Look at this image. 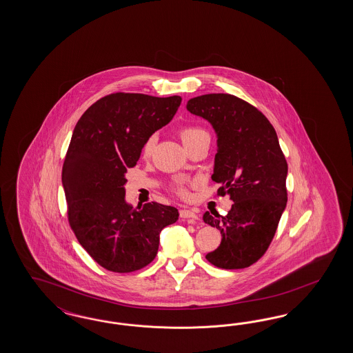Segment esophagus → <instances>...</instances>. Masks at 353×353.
Returning <instances> with one entry per match:
<instances>
[{
  "mask_svg": "<svg viewBox=\"0 0 353 353\" xmlns=\"http://www.w3.org/2000/svg\"><path fill=\"white\" fill-rule=\"evenodd\" d=\"M180 217L183 219V220H186L188 223H192V224H195L199 220L198 214H195L192 210H186V208H183V210L180 211Z\"/></svg>",
  "mask_w": 353,
  "mask_h": 353,
  "instance_id": "1",
  "label": "esophagus"
}]
</instances>
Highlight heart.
Here are the masks:
<instances>
[{"instance_id":"1","label":"heart","mask_w":353,"mask_h":353,"mask_svg":"<svg viewBox=\"0 0 353 353\" xmlns=\"http://www.w3.org/2000/svg\"><path fill=\"white\" fill-rule=\"evenodd\" d=\"M202 134H205V130H203L202 128H198V127H185V128H182L180 130V139H181L185 146L188 143H190L192 139H195L196 137L202 136ZM152 149H154V139H149L145 142V145L142 148L143 157H150L151 152H152ZM177 192H180L181 195L186 194V190H185V188L182 185L177 186Z\"/></svg>"}]
</instances>
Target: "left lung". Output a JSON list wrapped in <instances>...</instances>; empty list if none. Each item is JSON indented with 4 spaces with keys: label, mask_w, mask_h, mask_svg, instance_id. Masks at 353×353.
<instances>
[{
    "label": "left lung",
    "mask_w": 353,
    "mask_h": 353,
    "mask_svg": "<svg viewBox=\"0 0 353 353\" xmlns=\"http://www.w3.org/2000/svg\"><path fill=\"white\" fill-rule=\"evenodd\" d=\"M186 108L217 134L212 180L234 202L226 216L205 212L221 243L205 259L214 267L242 269L265 254L288 203V161L273 125L256 107L224 93L195 97Z\"/></svg>",
    "instance_id": "left-lung-1"
}]
</instances>
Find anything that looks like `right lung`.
<instances>
[{
    "label": "right lung",
    "mask_w": 353,
    "mask_h": 353,
    "mask_svg": "<svg viewBox=\"0 0 353 353\" xmlns=\"http://www.w3.org/2000/svg\"><path fill=\"white\" fill-rule=\"evenodd\" d=\"M181 97L112 93L77 121L62 170L68 223L79 243L101 267L117 273L142 269L155 259L159 234L179 220L177 208L125 202V173L145 142L167 125Z\"/></svg>",
    "instance_id": "obj_1"
}]
</instances>
